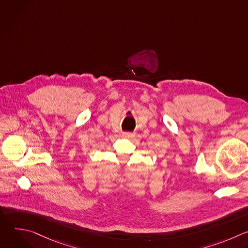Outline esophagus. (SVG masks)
<instances>
[{
    "mask_svg": "<svg viewBox=\"0 0 248 248\" xmlns=\"http://www.w3.org/2000/svg\"><path fill=\"white\" fill-rule=\"evenodd\" d=\"M122 136L124 138H133L135 136V133L134 132H123Z\"/></svg>",
    "mask_w": 248,
    "mask_h": 248,
    "instance_id": "obj_1",
    "label": "esophagus"
}]
</instances>
